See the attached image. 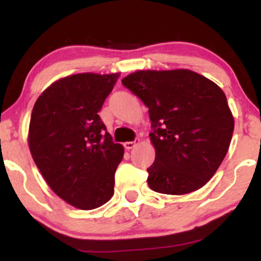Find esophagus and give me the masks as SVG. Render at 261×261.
<instances>
[{"mask_svg":"<svg viewBox=\"0 0 261 261\" xmlns=\"http://www.w3.org/2000/svg\"><path fill=\"white\" fill-rule=\"evenodd\" d=\"M139 142H140V140H135V141H127V142H125V143H124V147L126 148V149H131V148H134L135 146H137V145H139Z\"/></svg>","mask_w":261,"mask_h":261,"instance_id":"1","label":"esophagus"}]
</instances>
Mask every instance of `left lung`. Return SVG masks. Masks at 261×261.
<instances>
[{
  "label": "left lung",
  "mask_w": 261,
  "mask_h": 261,
  "mask_svg": "<svg viewBox=\"0 0 261 261\" xmlns=\"http://www.w3.org/2000/svg\"><path fill=\"white\" fill-rule=\"evenodd\" d=\"M148 108L155 193L184 195L214 176L228 152L234 118L216 83L187 68L140 70L121 80Z\"/></svg>",
  "instance_id": "obj_1"
}]
</instances>
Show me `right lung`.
Instances as JSON below:
<instances>
[{
    "label": "right lung",
    "instance_id": "obj_1",
    "mask_svg": "<svg viewBox=\"0 0 261 261\" xmlns=\"http://www.w3.org/2000/svg\"><path fill=\"white\" fill-rule=\"evenodd\" d=\"M120 73H77L51 83L33 108L28 145L54 193L73 207L93 210L114 195L124 147L98 115Z\"/></svg>",
    "mask_w": 261,
    "mask_h": 261
}]
</instances>
